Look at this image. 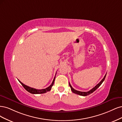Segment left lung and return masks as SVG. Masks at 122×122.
<instances>
[{"mask_svg": "<svg viewBox=\"0 0 122 122\" xmlns=\"http://www.w3.org/2000/svg\"><path fill=\"white\" fill-rule=\"evenodd\" d=\"M106 76H107V73H106V74L105 75L104 77H103V79L102 80L100 81V82H99V83H98L96 86H95V87H94L93 89H92L91 90H90V91H88V92H81V91H77V90H75V89H74L72 87V86H71V85H70V84L69 82V86H70V88H71V91H72V92L73 93H75V94H77V95H81V96H86L90 95V94L92 93L93 92L95 91L97 89H98V88H99V87H100V86L102 84V82H103V81H104L105 78V77H106Z\"/></svg>", "mask_w": 122, "mask_h": 122, "instance_id": "8db88e82", "label": "left lung"}]
</instances>
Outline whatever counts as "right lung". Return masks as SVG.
Here are the masks:
<instances>
[{
    "mask_svg": "<svg viewBox=\"0 0 122 122\" xmlns=\"http://www.w3.org/2000/svg\"><path fill=\"white\" fill-rule=\"evenodd\" d=\"M56 76V75H55ZM55 76L53 81L52 82V84H51L49 87H48V88H46V89H41V90H38V89H34L33 88H31L30 87H28V86H27L25 85H24V84H23L22 82H21L19 80L18 81H19V82H20L21 84L23 86V87L25 88V89L26 90H27V91L29 92V93H31V94H43V93H45L47 92L50 91V90L52 89V86L54 85V81H55Z\"/></svg>",
    "mask_w": 122,
    "mask_h": 122,
    "instance_id": "right-lung-1",
    "label": "right lung"
}]
</instances>
